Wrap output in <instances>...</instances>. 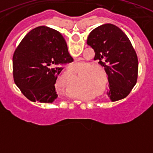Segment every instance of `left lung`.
Wrapping results in <instances>:
<instances>
[{
    "label": "left lung",
    "instance_id": "obj_1",
    "mask_svg": "<svg viewBox=\"0 0 153 153\" xmlns=\"http://www.w3.org/2000/svg\"><path fill=\"white\" fill-rule=\"evenodd\" d=\"M86 43L108 75V97L113 102L126 97L138 76L137 55L128 36L116 25L105 24L90 32Z\"/></svg>",
    "mask_w": 153,
    "mask_h": 153
}]
</instances>
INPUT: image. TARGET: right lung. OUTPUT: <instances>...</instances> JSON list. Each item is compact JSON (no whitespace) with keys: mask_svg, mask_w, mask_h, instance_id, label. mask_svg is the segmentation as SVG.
<instances>
[{"mask_svg":"<svg viewBox=\"0 0 153 153\" xmlns=\"http://www.w3.org/2000/svg\"><path fill=\"white\" fill-rule=\"evenodd\" d=\"M74 61L60 32L40 26L21 40L13 56L16 85L28 100L51 103L58 97L55 83L62 67Z\"/></svg>","mask_w":153,"mask_h":153,"instance_id":"add662e5","label":"right lung"}]
</instances>
